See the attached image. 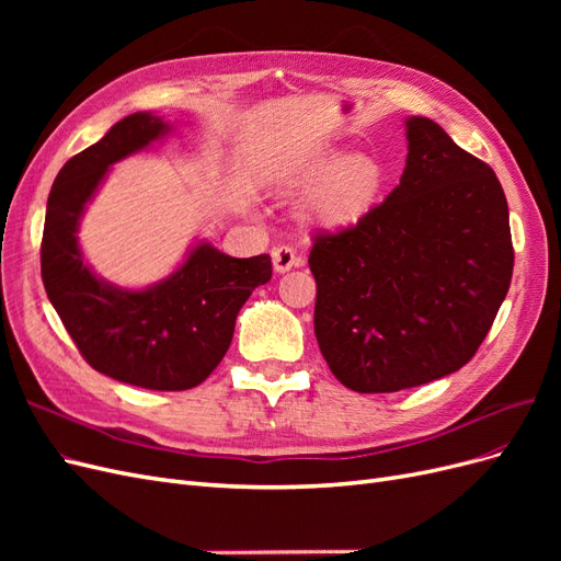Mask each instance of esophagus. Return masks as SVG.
Segmentation results:
<instances>
[{
	"mask_svg": "<svg viewBox=\"0 0 561 561\" xmlns=\"http://www.w3.org/2000/svg\"><path fill=\"white\" fill-rule=\"evenodd\" d=\"M271 260H274L276 274H285V271H290L293 266L301 264V257H297L295 248H290V245H278L271 250Z\"/></svg>",
	"mask_w": 561,
	"mask_h": 561,
	"instance_id": "34e87169",
	"label": "esophagus"
}]
</instances>
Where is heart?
I'll use <instances>...</instances> for the list:
<instances>
[{
    "label": "heart",
    "mask_w": 561,
    "mask_h": 561,
    "mask_svg": "<svg viewBox=\"0 0 561 561\" xmlns=\"http://www.w3.org/2000/svg\"><path fill=\"white\" fill-rule=\"evenodd\" d=\"M276 184L283 192H299L311 184L304 213L320 227H348L375 206L383 168L369 154H339L332 149H311L287 163Z\"/></svg>",
    "instance_id": "obj_1"
}]
</instances>
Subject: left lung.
<instances>
[{
  "label": "left lung",
  "mask_w": 561,
  "mask_h": 561,
  "mask_svg": "<svg viewBox=\"0 0 561 561\" xmlns=\"http://www.w3.org/2000/svg\"><path fill=\"white\" fill-rule=\"evenodd\" d=\"M400 184L358 225L318 233L313 328L332 375L396 393L461 369L513 278L511 215L491 168L410 116Z\"/></svg>",
  "instance_id": "left-lung-1"
}]
</instances>
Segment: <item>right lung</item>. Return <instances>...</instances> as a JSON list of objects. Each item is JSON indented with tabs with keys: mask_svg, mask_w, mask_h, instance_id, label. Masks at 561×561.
Segmentation results:
<instances>
[{
	"mask_svg": "<svg viewBox=\"0 0 561 561\" xmlns=\"http://www.w3.org/2000/svg\"><path fill=\"white\" fill-rule=\"evenodd\" d=\"M171 133L151 112L114 124L103 140L67 161L50 186L42 239V280L65 330L100 375L149 390H186L210 377L229 351L236 316L271 257H229L198 241L171 276L128 290L93 274L79 222L110 168Z\"/></svg>",
	"mask_w": 561,
	"mask_h": 561,
	"instance_id": "1",
	"label": "right lung"
}]
</instances>
